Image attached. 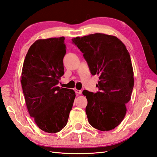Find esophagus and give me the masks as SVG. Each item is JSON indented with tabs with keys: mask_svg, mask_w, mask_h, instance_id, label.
<instances>
[{
	"mask_svg": "<svg viewBox=\"0 0 157 157\" xmlns=\"http://www.w3.org/2000/svg\"><path fill=\"white\" fill-rule=\"evenodd\" d=\"M75 92L78 94H82V90H75Z\"/></svg>",
	"mask_w": 157,
	"mask_h": 157,
	"instance_id": "esophagus-1",
	"label": "esophagus"
}]
</instances>
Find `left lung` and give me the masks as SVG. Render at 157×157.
I'll list each match as a JSON object with an SVG mask.
<instances>
[{
    "instance_id": "1",
    "label": "left lung",
    "mask_w": 157,
    "mask_h": 157,
    "mask_svg": "<svg viewBox=\"0 0 157 157\" xmlns=\"http://www.w3.org/2000/svg\"><path fill=\"white\" fill-rule=\"evenodd\" d=\"M72 41L84 54L92 75L99 76V92H82L88 100V122L100 131L111 130L124 119L134 88L129 52L117 36L103 33L77 36Z\"/></svg>"
}]
</instances>
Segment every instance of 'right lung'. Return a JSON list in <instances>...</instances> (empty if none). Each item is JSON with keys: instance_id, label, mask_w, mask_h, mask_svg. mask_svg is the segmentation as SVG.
Masks as SVG:
<instances>
[{"instance_id": "add662e5", "label": "right lung", "mask_w": 157, "mask_h": 157, "mask_svg": "<svg viewBox=\"0 0 157 157\" xmlns=\"http://www.w3.org/2000/svg\"><path fill=\"white\" fill-rule=\"evenodd\" d=\"M63 36L39 39L28 50L21 84L27 110L42 131L56 133L66 126L73 107L74 90L58 86L64 74Z\"/></svg>"}]
</instances>
